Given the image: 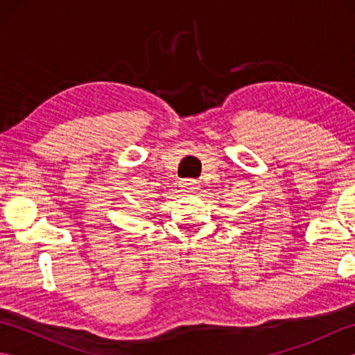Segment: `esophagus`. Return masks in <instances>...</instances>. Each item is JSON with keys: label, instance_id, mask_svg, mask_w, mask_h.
Returning <instances> with one entry per match:
<instances>
[{"label": "esophagus", "instance_id": "esophagus-1", "mask_svg": "<svg viewBox=\"0 0 355 355\" xmlns=\"http://www.w3.org/2000/svg\"><path fill=\"white\" fill-rule=\"evenodd\" d=\"M182 189L183 192H198L200 191V183L197 180H184L182 183Z\"/></svg>", "mask_w": 355, "mask_h": 355}]
</instances>
